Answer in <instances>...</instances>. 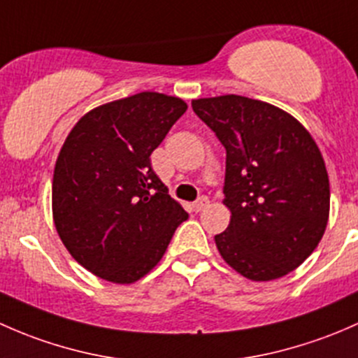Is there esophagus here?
I'll return each mask as SVG.
<instances>
[{"label": "esophagus", "instance_id": "34e87169", "mask_svg": "<svg viewBox=\"0 0 358 358\" xmlns=\"http://www.w3.org/2000/svg\"><path fill=\"white\" fill-rule=\"evenodd\" d=\"M208 203H210L208 198H206V196H200V198H198V200L193 203V210H194V212H201V210H205L206 206H208Z\"/></svg>", "mask_w": 358, "mask_h": 358}]
</instances>
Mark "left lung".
I'll return each instance as SVG.
<instances>
[{"instance_id":"8db88e82","label":"left lung","mask_w":358,"mask_h":358,"mask_svg":"<svg viewBox=\"0 0 358 358\" xmlns=\"http://www.w3.org/2000/svg\"><path fill=\"white\" fill-rule=\"evenodd\" d=\"M226 148L224 205L231 222L215 236L222 259L252 281L301 265L329 219V178L307 129L271 103L238 94L191 101Z\"/></svg>"}]
</instances>
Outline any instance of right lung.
Listing matches in <instances>:
<instances>
[{"instance_id":"add662e5","label":"right lung","mask_w":358,"mask_h":358,"mask_svg":"<svg viewBox=\"0 0 358 358\" xmlns=\"http://www.w3.org/2000/svg\"><path fill=\"white\" fill-rule=\"evenodd\" d=\"M186 110L180 98L145 91L87 112L62 146L55 227L70 255L105 281L148 274L187 219L150 162Z\"/></svg>"}]
</instances>
